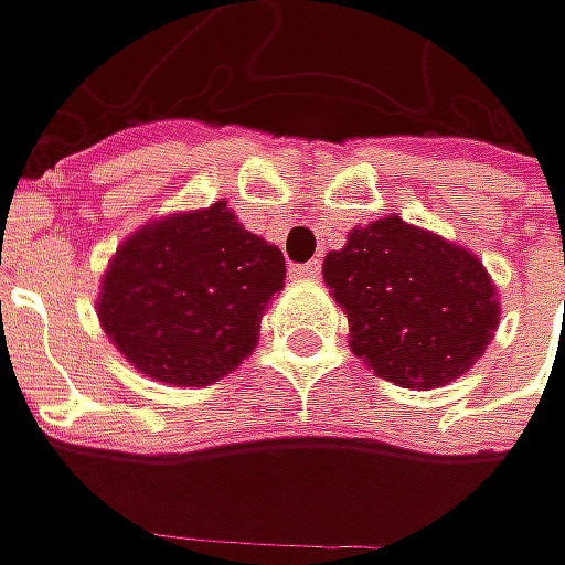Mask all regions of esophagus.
Masks as SVG:
<instances>
[{"instance_id": "34e87169", "label": "esophagus", "mask_w": 565, "mask_h": 565, "mask_svg": "<svg viewBox=\"0 0 565 565\" xmlns=\"http://www.w3.org/2000/svg\"><path fill=\"white\" fill-rule=\"evenodd\" d=\"M295 276H305V279H317L320 276V260H308V264H298L292 267Z\"/></svg>"}]
</instances>
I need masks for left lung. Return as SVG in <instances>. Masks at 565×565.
Returning a JSON list of instances; mask_svg holds the SVG:
<instances>
[{"label": "left lung", "mask_w": 565, "mask_h": 565, "mask_svg": "<svg viewBox=\"0 0 565 565\" xmlns=\"http://www.w3.org/2000/svg\"><path fill=\"white\" fill-rule=\"evenodd\" d=\"M323 279L349 315L352 352L408 390L462 377L500 323L481 260L399 216L352 228Z\"/></svg>", "instance_id": "8db88e82"}]
</instances>
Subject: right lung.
<instances>
[{
  "mask_svg": "<svg viewBox=\"0 0 565 565\" xmlns=\"http://www.w3.org/2000/svg\"><path fill=\"white\" fill-rule=\"evenodd\" d=\"M286 260L226 201L135 232L103 279L99 323L141 374L206 386L257 345Z\"/></svg>",
  "mask_w": 565,
  "mask_h": 565,
  "instance_id": "add662e5",
  "label": "right lung"
}]
</instances>
